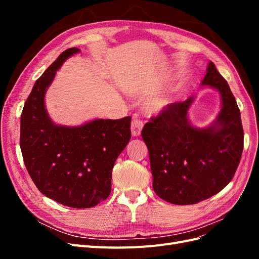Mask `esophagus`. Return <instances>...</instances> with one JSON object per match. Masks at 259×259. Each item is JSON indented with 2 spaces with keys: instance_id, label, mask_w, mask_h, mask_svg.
<instances>
[{
  "instance_id": "1",
  "label": "esophagus",
  "mask_w": 259,
  "mask_h": 259,
  "mask_svg": "<svg viewBox=\"0 0 259 259\" xmlns=\"http://www.w3.org/2000/svg\"><path fill=\"white\" fill-rule=\"evenodd\" d=\"M143 121L138 119V117H134L132 121V125H131V130H132V134L133 136H139L140 133H142V130H143Z\"/></svg>"
}]
</instances>
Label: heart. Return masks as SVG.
<instances>
[{
    "label": "heart",
    "instance_id": "1",
    "mask_svg": "<svg viewBox=\"0 0 259 259\" xmlns=\"http://www.w3.org/2000/svg\"><path fill=\"white\" fill-rule=\"evenodd\" d=\"M169 100H170V98L166 95L160 96L158 98H154L149 106H150L152 110H160V109H162L163 107H165L169 103Z\"/></svg>",
    "mask_w": 259,
    "mask_h": 259
}]
</instances>
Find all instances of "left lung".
<instances>
[{"instance_id": "left-lung-1", "label": "left lung", "mask_w": 259, "mask_h": 259, "mask_svg": "<svg viewBox=\"0 0 259 259\" xmlns=\"http://www.w3.org/2000/svg\"><path fill=\"white\" fill-rule=\"evenodd\" d=\"M202 85L222 96V109L210 126L197 128L190 124L188 110L194 97H189L164 107L142 132L153 190L171 204H195L213 197L231 182L241 160L244 133L239 107L211 61Z\"/></svg>"}]
</instances>
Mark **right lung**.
<instances>
[{
  "label": "right lung",
  "instance_id": "obj_1",
  "mask_svg": "<svg viewBox=\"0 0 259 259\" xmlns=\"http://www.w3.org/2000/svg\"><path fill=\"white\" fill-rule=\"evenodd\" d=\"M79 52H62L34 83L21 113L20 149L31 179L44 195L69 207L89 208L111 192L114 162L131 139V116L72 127L51 120L46 90L64 61Z\"/></svg>",
  "mask_w": 259,
  "mask_h": 259
}]
</instances>
